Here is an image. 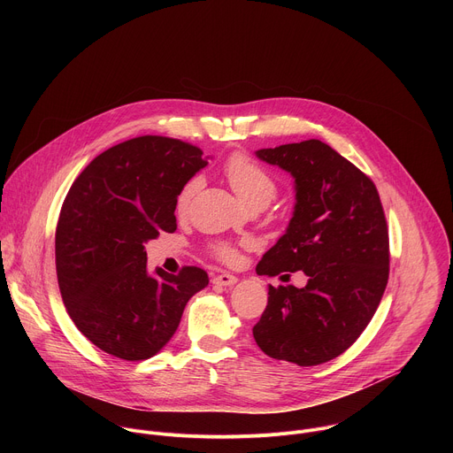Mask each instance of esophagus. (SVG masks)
Masks as SVG:
<instances>
[{
    "instance_id": "1",
    "label": "esophagus",
    "mask_w": 453,
    "mask_h": 453,
    "mask_svg": "<svg viewBox=\"0 0 453 453\" xmlns=\"http://www.w3.org/2000/svg\"><path fill=\"white\" fill-rule=\"evenodd\" d=\"M236 281H238V278L233 276L231 273H220V274H217V276L213 278V283L222 285V287H233Z\"/></svg>"
}]
</instances>
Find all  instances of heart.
<instances>
[{
	"label": "heart",
	"instance_id": "obj_1",
	"mask_svg": "<svg viewBox=\"0 0 453 453\" xmlns=\"http://www.w3.org/2000/svg\"><path fill=\"white\" fill-rule=\"evenodd\" d=\"M224 175L229 186L234 189L236 196L250 208V206H267L278 191L276 179L269 170H265L260 163H256L245 152H234L224 163ZM199 188V179H189L179 191L177 196V211H184L196 196ZM213 252L222 262H234L238 257V250L229 242H219L213 245Z\"/></svg>",
	"mask_w": 453,
	"mask_h": 453
}]
</instances>
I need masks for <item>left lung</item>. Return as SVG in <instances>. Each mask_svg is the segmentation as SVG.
I'll return each mask as SVG.
<instances>
[{
	"label": "left lung",
	"mask_w": 453,
	"mask_h": 453,
	"mask_svg": "<svg viewBox=\"0 0 453 453\" xmlns=\"http://www.w3.org/2000/svg\"><path fill=\"white\" fill-rule=\"evenodd\" d=\"M256 156L296 182L287 233L264 254L256 273L303 271L308 283L269 287L254 341L276 360L303 367L328 362L365 330L389 280V231L378 189L319 140L262 149Z\"/></svg>",
	"instance_id": "obj_1"
}]
</instances>
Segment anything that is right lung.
I'll list each match as a JSON object with an SVG mask.
<instances>
[{"instance_id":"right-lung-1","label":"right lung","mask_w":453,"mask_h":453,"mask_svg":"<svg viewBox=\"0 0 453 453\" xmlns=\"http://www.w3.org/2000/svg\"><path fill=\"white\" fill-rule=\"evenodd\" d=\"M206 165L199 147L140 136L96 156L72 184L55 231L57 280L75 326L102 351L154 357L208 287L199 267L149 274L143 245L177 229L179 191Z\"/></svg>"}]
</instances>
